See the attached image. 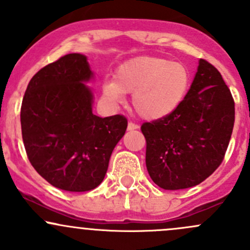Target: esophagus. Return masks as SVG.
Here are the masks:
<instances>
[{
	"label": "esophagus",
	"mask_w": 250,
	"mask_h": 250,
	"mask_svg": "<svg viewBox=\"0 0 250 250\" xmlns=\"http://www.w3.org/2000/svg\"><path fill=\"white\" fill-rule=\"evenodd\" d=\"M136 128H138V125L135 124V123L130 122V123H128V124H127V130H128V131L136 130Z\"/></svg>",
	"instance_id": "esophagus-1"
}]
</instances>
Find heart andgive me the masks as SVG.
<instances>
[{"label": "heart", "instance_id": "1", "mask_svg": "<svg viewBox=\"0 0 250 250\" xmlns=\"http://www.w3.org/2000/svg\"><path fill=\"white\" fill-rule=\"evenodd\" d=\"M191 86L188 66L171 59L140 56L122 63L102 92L112 102L122 101L123 94L132 95V107L144 120L168 117L187 97Z\"/></svg>", "mask_w": 250, "mask_h": 250}]
</instances>
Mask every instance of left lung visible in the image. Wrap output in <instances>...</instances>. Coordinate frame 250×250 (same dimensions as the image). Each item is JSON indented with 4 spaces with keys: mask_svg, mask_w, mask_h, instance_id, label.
I'll return each instance as SVG.
<instances>
[{
    "mask_svg": "<svg viewBox=\"0 0 250 250\" xmlns=\"http://www.w3.org/2000/svg\"><path fill=\"white\" fill-rule=\"evenodd\" d=\"M235 123V101L220 72L201 59L183 104L168 117L143 123L146 165L165 190L195 187L223 163Z\"/></svg>",
    "mask_w": 250,
    "mask_h": 250,
    "instance_id": "obj_1",
    "label": "left lung"
}]
</instances>
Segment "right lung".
I'll list each match as a JSON object with an SVG mask.
<instances>
[{"label":"right lung","instance_id":"right-lung-1","mask_svg":"<svg viewBox=\"0 0 250 250\" xmlns=\"http://www.w3.org/2000/svg\"><path fill=\"white\" fill-rule=\"evenodd\" d=\"M86 56L67 54L41 68L27 85L20 122L33 168L53 187L89 191L101 184L127 119L92 113Z\"/></svg>","mask_w":250,"mask_h":250}]
</instances>
